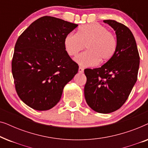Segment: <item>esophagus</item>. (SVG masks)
<instances>
[{
  "instance_id": "esophagus-1",
  "label": "esophagus",
  "mask_w": 148,
  "mask_h": 148,
  "mask_svg": "<svg viewBox=\"0 0 148 148\" xmlns=\"http://www.w3.org/2000/svg\"><path fill=\"white\" fill-rule=\"evenodd\" d=\"M79 73H82L83 72H84V69H83L82 67H81V66H79Z\"/></svg>"
}]
</instances>
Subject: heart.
Instances as JSON below:
<instances>
[{
	"instance_id": "b5f03b06",
	"label": "heart",
	"mask_w": 148,
	"mask_h": 148,
	"mask_svg": "<svg viewBox=\"0 0 148 148\" xmlns=\"http://www.w3.org/2000/svg\"><path fill=\"white\" fill-rule=\"evenodd\" d=\"M85 45L87 51L78 54L75 60L82 66L89 67L112 58L116 49V40L106 27L99 23L83 25L77 34L70 33L64 38V48L70 56H75Z\"/></svg>"
}]
</instances>
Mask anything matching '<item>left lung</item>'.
Instances as JSON below:
<instances>
[{
    "instance_id": "1",
    "label": "left lung",
    "mask_w": 148,
    "mask_h": 148,
    "mask_svg": "<svg viewBox=\"0 0 148 148\" xmlns=\"http://www.w3.org/2000/svg\"><path fill=\"white\" fill-rule=\"evenodd\" d=\"M115 31L116 49L101 67L84 70L87 82L84 95L92 110L107 114L124 104L137 82L139 55L132 32L114 20H104Z\"/></svg>"
}]
</instances>
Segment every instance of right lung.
<instances>
[{"instance_id": "add662e5", "label": "right lung", "mask_w": 148, "mask_h": 148, "mask_svg": "<svg viewBox=\"0 0 148 148\" xmlns=\"http://www.w3.org/2000/svg\"><path fill=\"white\" fill-rule=\"evenodd\" d=\"M50 16L34 21L16 42L12 60L15 90L20 99L36 110H47L59 102L66 84L79 66L64 46L66 36L77 27Z\"/></svg>"}]
</instances>
